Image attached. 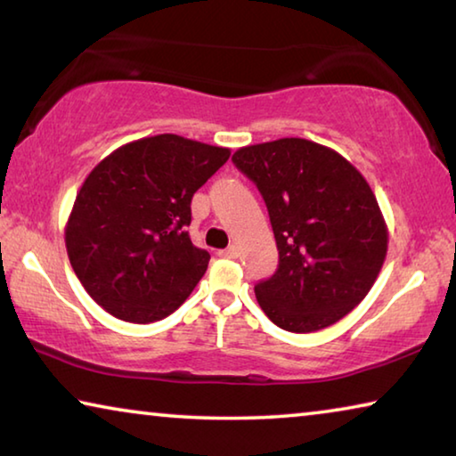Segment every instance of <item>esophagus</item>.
Here are the masks:
<instances>
[{"label": "esophagus", "instance_id": "obj_1", "mask_svg": "<svg viewBox=\"0 0 456 456\" xmlns=\"http://www.w3.org/2000/svg\"><path fill=\"white\" fill-rule=\"evenodd\" d=\"M219 256H221V257H227V259H235V257H237V247L231 245V247H227V249L219 251Z\"/></svg>", "mask_w": 456, "mask_h": 456}]
</instances>
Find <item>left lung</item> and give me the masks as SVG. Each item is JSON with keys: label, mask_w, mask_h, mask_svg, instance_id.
<instances>
[{"label": "left lung", "mask_w": 456, "mask_h": 456, "mask_svg": "<svg viewBox=\"0 0 456 456\" xmlns=\"http://www.w3.org/2000/svg\"><path fill=\"white\" fill-rule=\"evenodd\" d=\"M233 163L257 184L280 265L256 285L281 330L307 334L352 312L372 288L388 229L364 176L342 154L305 138L243 146Z\"/></svg>", "instance_id": "obj_1"}]
</instances>
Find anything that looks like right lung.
<instances>
[{
  "label": "right lung",
  "mask_w": 456,
  "mask_h": 456,
  "mask_svg": "<svg viewBox=\"0 0 456 456\" xmlns=\"http://www.w3.org/2000/svg\"><path fill=\"white\" fill-rule=\"evenodd\" d=\"M231 151L179 134L122 144L92 168L66 223V251L84 289L114 318L171 315L211 256L192 245L191 199Z\"/></svg>",
  "instance_id": "1"
}]
</instances>
